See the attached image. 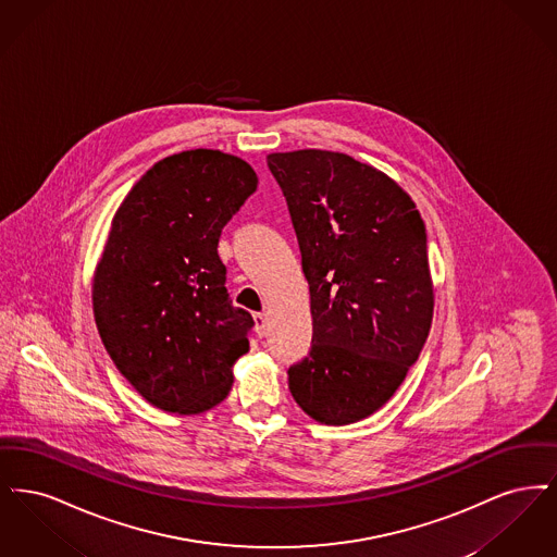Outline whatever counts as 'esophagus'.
I'll use <instances>...</instances> for the list:
<instances>
[{
    "label": "esophagus",
    "mask_w": 557,
    "mask_h": 557,
    "mask_svg": "<svg viewBox=\"0 0 557 557\" xmlns=\"http://www.w3.org/2000/svg\"><path fill=\"white\" fill-rule=\"evenodd\" d=\"M255 330H257V336H265V332H267V315H265V313H255Z\"/></svg>",
    "instance_id": "esophagus-1"
}]
</instances>
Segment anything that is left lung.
Segmentation results:
<instances>
[{"instance_id": "1", "label": "left lung", "mask_w": 557, "mask_h": 557, "mask_svg": "<svg viewBox=\"0 0 557 557\" xmlns=\"http://www.w3.org/2000/svg\"><path fill=\"white\" fill-rule=\"evenodd\" d=\"M267 164L311 292L313 345L288 388L315 422H359L397 393L432 325L424 221L395 180L343 152H273Z\"/></svg>"}]
</instances>
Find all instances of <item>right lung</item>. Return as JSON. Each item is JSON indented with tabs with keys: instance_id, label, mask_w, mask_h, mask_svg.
Returning <instances> with one entry per match:
<instances>
[{
	"instance_id": "right-lung-1",
	"label": "right lung",
	"mask_w": 557,
	"mask_h": 557,
	"mask_svg": "<svg viewBox=\"0 0 557 557\" xmlns=\"http://www.w3.org/2000/svg\"><path fill=\"white\" fill-rule=\"evenodd\" d=\"M257 184L246 160L186 150L148 169L112 216L94 318L116 370L162 411L219 405L250 348L255 321L232 305L216 246Z\"/></svg>"
}]
</instances>
